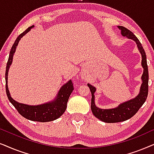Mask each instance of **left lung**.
I'll return each instance as SVG.
<instances>
[{"label": "left lung", "mask_w": 154, "mask_h": 154, "mask_svg": "<svg viewBox=\"0 0 154 154\" xmlns=\"http://www.w3.org/2000/svg\"><path fill=\"white\" fill-rule=\"evenodd\" d=\"M118 27L120 29V30H121V34L122 36H126L136 42L137 48L141 55V66L144 68V72L141 76L142 84L141 85L140 91H139L138 95L130 101L120 104L118 107L110 108V109H101V108L96 107L95 101H95L94 93H95L96 89L92 85L88 84V87H89L91 93V111L96 118L99 119L101 121L108 122V123L125 121L134 116L139 108L141 107V106L146 101L149 91V72L146 53L141 46L140 42L131 31L122 26H118Z\"/></svg>", "instance_id": "8db88e82"}]
</instances>
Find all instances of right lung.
Returning a JSON list of instances; mask_svg holds the SVG:
<instances>
[{"label": "right lung", "mask_w": 154, "mask_h": 154, "mask_svg": "<svg viewBox=\"0 0 154 154\" xmlns=\"http://www.w3.org/2000/svg\"><path fill=\"white\" fill-rule=\"evenodd\" d=\"M33 27H34V25L29 26L24 32L20 34L18 37L16 38L15 42L13 45V46H12L11 50H10L5 69L6 94H7L8 98L10 103L13 104L14 107L17 109L18 112L22 116H23L24 118L28 119L29 120H32V121L42 122H50L60 118L66 110L67 103L68 101L69 97L74 90L73 83L72 82V80H69L65 85L60 88L58 94H57L56 98L54 100H53L52 101L48 102V103L37 106H29L24 103H18L10 96L8 87V70H9L10 65H11L12 62H13V55L15 52L18 43H19L20 40L23 37V36L29 32L31 29Z\"/></svg>", "instance_id": "1"}]
</instances>
